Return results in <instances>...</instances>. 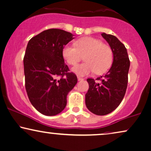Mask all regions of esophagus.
Segmentation results:
<instances>
[{
	"instance_id": "esophagus-1",
	"label": "esophagus",
	"mask_w": 151,
	"mask_h": 151,
	"mask_svg": "<svg viewBox=\"0 0 151 151\" xmlns=\"http://www.w3.org/2000/svg\"><path fill=\"white\" fill-rule=\"evenodd\" d=\"M77 78H78V81H83V80H84V78H83L80 77V76H78Z\"/></svg>"
}]
</instances>
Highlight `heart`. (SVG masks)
<instances>
[{"instance_id":"heart-1","label":"heart","mask_w":151,"mask_h":151,"mask_svg":"<svg viewBox=\"0 0 151 151\" xmlns=\"http://www.w3.org/2000/svg\"><path fill=\"white\" fill-rule=\"evenodd\" d=\"M62 55L70 65H75L83 57L86 62L76 65L73 71L81 76L95 72L97 75L105 73L111 66L113 52L107 44L96 38L86 37L76 40L75 46L66 45L63 48Z\"/></svg>"}]
</instances>
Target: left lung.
Segmentation results:
<instances>
[{
	"label": "left lung",
	"instance_id": "8db88e82",
	"mask_svg": "<svg viewBox=\"0 0 151 151\" xmlns=\"http://www.w3.org/2000/svg\"><path fill=\"white\" fill-rule=\"evenodd\" d=\"M103 37L109 44L114 60L111 68L105 75L88 78L89 90L86 94V105L92 113L104 116L117 108L124 96L130 67L127 48L116 36L103 33Z\"/></svg>",
	"mask_w": 151,
	"mask_h": 151
}]
</instances>
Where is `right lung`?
Segmentation results:
<instances>
[{"label":"right lung","instance_id":"1","mask_svg":"<svg viewBox=\"0 0 151 151\" xmlns=\"http://www.w3.org/2000/svg\"><path fill=\"white\" fill-rule=\"evenodd\" d=\"M73 36L50 29L34 36L27 44L23 59L25 88L32 105L45 116H55L64 109L67 95L77 83L62 55L63 48Z\"/></svg>","mask_w":151,"mask_h":151}]
</instances>
